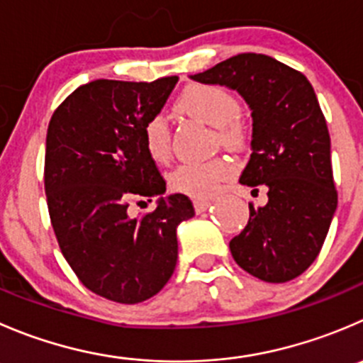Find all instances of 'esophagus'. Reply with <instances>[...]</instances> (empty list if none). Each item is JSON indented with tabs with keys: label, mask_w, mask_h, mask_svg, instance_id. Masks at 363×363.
<instances>
[{
	"label": "esophagus",
	"mask_w": 363,
	"mask_h": 363,
	"mask_svg": "<svg viewBox=\"0 0 363 363\" xmlns=\"http://www.w3.org/2000/svg\"><path fill=\"white\" fill-rule=\"evenodd\" d=\"M193 206H195L196 213H203V211L211 206V200H195V202H193Z\"/></svg>",
	"instance_id": "esophagus-1"
}]
</instances>
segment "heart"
Listing matches in <instances>:
<instances>
[{
  "instance_id": "heart-1",
  "label": "heart",
  "mask_w": 363,
  "mask_h": 363,
  "mask_svg": "<svg viewBox=\"0 0 363 363\" xmlns=\"http://www.w3.org/2000/svg\"><path fill=\"white\" fill-rule=\"evenodd\" d=\"M175 108L188 117L218 128V140L225 149L239 150L246 143V129L239 118V103L232 92L218 84H189L179 96ZM145 152L154 163L170 160L172 140L167 118L161 115L147 118L142 128ZM232 164L225 160L181 164L168 175L174 191L191 199H209L216 195L221 182L232 175Z\"/></svg>"
}]
</instances>
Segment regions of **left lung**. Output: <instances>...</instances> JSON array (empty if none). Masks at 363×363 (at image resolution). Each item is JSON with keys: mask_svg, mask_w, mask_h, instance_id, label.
Instances as JSON below:
<instances>
[{"mask_svg": "<svg viewBox=\"0 0 363 363\" xmlns=\"http://www.w3.org/2000/svg\"><path fill=\"white\" fill-rule=\"evenodd\" d=\"M235 90L252 110V154L239 182L267 189V203L230 241L235 262L269 284L296 279L315 260L337 209L330 133L314 88L286 63L242 52L191 76Z\"/></svg>", "mask_w": 363, "mask_h": 363, "instance_id": "obj_1", "label": "left lung"}]
</instances>
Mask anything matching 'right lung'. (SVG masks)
<instances>
[{"mask_svg":"<svg viewBox=\"0 0 363 363\" xmlns=\"http://www.w3.org/2000/svg\"><path fill=\"white\" fill-rule=\"evenodd\" d=\"M179 77L152 83L96 79L76 88L52 113L45 138L44 186L63 257L86 289L117 303L160 293L177 264V227L195 216L145 152L142 128L160 115ZM160 196L142 218L135 198Z\"/></svg>","mask_w":363,"mask_h":363,"instance_id":"1","label":"right lung"}]
</instances>
